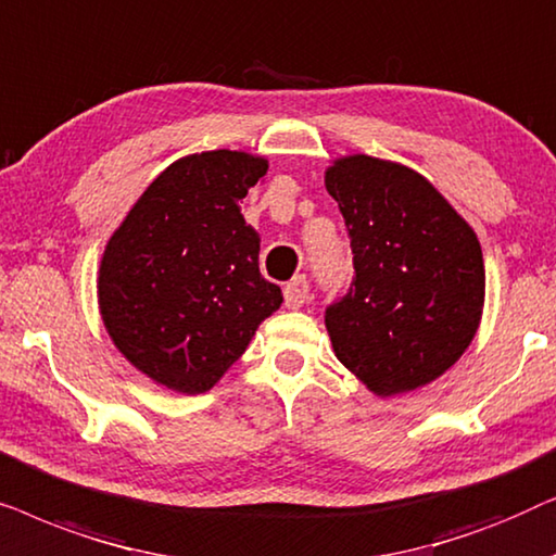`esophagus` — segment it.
I'll return each instance as SVG.
<instances>
[{"label":"esophagus","instance_id":"esophagus-1","mask_svg":"<svg viewBox=\"0 0 556 556\" xmlns=\"http://www.w3.org/2000/svg\"><path fill=\"white\" fill-rule=\"evenodd\" d=\"M283 299L288 308H301L308 299V280L306 276H295L293 280H288L283 288Z\"/></svg>","mask_w":556,"mask_h":556}]
</instances>
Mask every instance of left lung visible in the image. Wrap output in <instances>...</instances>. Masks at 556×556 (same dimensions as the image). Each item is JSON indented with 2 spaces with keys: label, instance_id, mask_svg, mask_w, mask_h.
<instances>
[{
  "label": "left lung",
  "instance_id": "8db88e82",
  "mask_svg": "<svg viewBox=\"0 0 556 556\" xmlns=\"http://www.w3.org/2000/svg\"><path fill=\"white\" fill-rule=\"evenodd\" d=\"M354 255L346 295L326 306L333 352L379 397L451 369L483 311L481 242L420 174L375 156L326 172Z\"/></svg>",
  "mask_w": 556,
  "mask_h": 556
}]
</instances>
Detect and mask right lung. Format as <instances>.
I'll list each match as a JSON object with an SVG mask.
<instances>
[{
    "instance_id": "right-lung-1",
    "label": "right lung",
    "mask_w": 556,
    "mask_h": 556,
    "mask_svg": "<svg viewBox=\"0 0 556 556\" xmlns=\"http://www.w3.org/2000/svg\"><path fill=\"white\" fill-rule=\"evenodd\" d=\"M268 162L242 151L179 159L105 245L98 303L118 352L154 382L207 392L283 293L261 276V238L240 200Z\"/></svg>"
}]
</instances>
